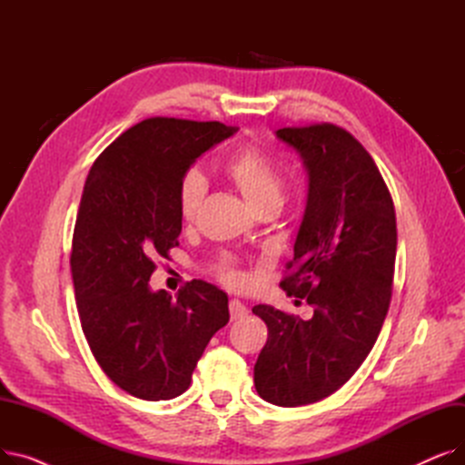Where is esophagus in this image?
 I'll list each match as a JSON object with an SVG mask.
<instances>
[{
	"mask_svg": "<svg viewBox=\"0 0 465 465\" xmlns=\"http://www.w3.org/2000/svg\"><path fill=\"white\" fill-rule=\"evenodd\" d=\"M230 314H232V321H241L249 314V309L242 305L239 300H232L230 302Z\"/></svg>",
	"mask_w": 465,
	"mask_h": 465,
	"instance_id": "1",
	"label": "esophagus"
}]
</instances>
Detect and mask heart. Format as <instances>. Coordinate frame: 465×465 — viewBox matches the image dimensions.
<instances>
[{"label":"heart","mask_w":465,"mask_h":465,"mask_svg":"<svg viewBox=\"0 0 465 465\" xmlns=\"http://www.w3.org/2000/svg\"><path fill=\"white\" fill-rule=\"evenodd\" d=\"M226 173L256 213L282 205L284 183L281 171L258 146H245L233 154L226 163ZM205 192L207 183L200 171H186L177 188V209L184 223H190L198 214ZM216 273L228 284H239L242 281V275L228 260L218 265Z\"/></svg>","instance_id":"obj_1"}]
</instances>
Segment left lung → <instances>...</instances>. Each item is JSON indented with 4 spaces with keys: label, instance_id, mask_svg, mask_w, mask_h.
Wrapping results in <instances>:
<instances>
[{
    "label": "left lung",
    "instance_id": "left-lung-1",
    "mask_svg": "<svg viewBox=\"0 0 465 465\" xmlns=\"http://www.w3.org/2000/svg\"><path fill=\"white\" fill-rule=\"evenodd\" d=\"M309 175L292 270L281 286L312 307L309 321L256 305L267 343L254 365L262 400L279 407L321 401L371 352L392 298L398 247L392 195L370 153L343 128H282Z\"/></svg>",
    "mask_w": 465,
    "mask_h": 465
}]
</instances>
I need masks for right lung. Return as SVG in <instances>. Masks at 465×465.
<instances>
[{"instance_id": "obj_1", "label": "right lung", "mask_w": 465, "mask_h": 465, "mask_svg": "<svg viewBox=\"0 0 465 465\" xmlns=\"http://www.w3.org/2000/svg\"><path fill=\"white\" fill-rule=\"evenodd\" d=\"M233 126L154 116L116 137L84 183L71 245L81 326L124 392L165 401L186 392L211 337L230 321L226 292L192 281L177 300L153 292L154 258L179 245L177 188Z\"/></svg>"}]
</instances>
